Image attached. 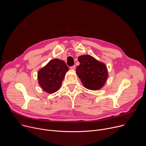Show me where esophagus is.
<instances>
[{
    "instance_id": "obj_1",
    "label": "esophagus",
    "mask_w": 146,
    "mask_h": 146,
    "mask_svg": "<svg viewBox=\"0 0 146 146\" xmlns=\"http://www.w3.org/2000/svg\"><path fill=\"white\" fill-rule=\"evenodd\" d=\"M70 69L71 70H74V69H76V66H75L74 65H73V66H70Z\"/></svg>"
}]
</instances>
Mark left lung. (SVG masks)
I'll list each match as a JSON object with an SVG mask.
<instances>
[{"label": "left lung", "instance_id": "obj_1", "mask_svg": "<svg viewBox=\"0 0 146 146\" xmlns=\"http://www.w3.org/2000/svg\"><path fill=\"white\" fill-rule=\"evenodd\" d=\"M76 73L84 86L91 90H98L105 84L108 77L106 65L89 55H81Z\"/></svg>", "mask_w": 146, "mask_h": 146}]
</instances>
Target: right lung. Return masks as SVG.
Returning <instances> with one entry per match:
<instances>
[{"label":"right lung","instance_id":"1","mask_svg":"<svg viewBox=\"0 0 146 146\" xmlns=\"http://www.w3.org/2000/svg\"><path fill=\"white\" fill-rule=\"evenodd\" d=\"M68 70L64 61L59 59H52L38 72V84L44 91L49 94L54 93L60 87Z\"/></svg>","mask_w":146,"mask_h":146}]
</instances>
